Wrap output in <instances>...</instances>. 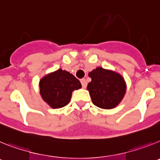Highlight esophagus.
Returning <instances> with one entry per match:
<instances>
[{
	"mask_svg": "<svg viewBox=\"0 0 160 160\" xmlns=\"http://www.w3.org/2000/svg\"><path fill=\"white\" fill-rule=\"evenodd\" d=\"M81 83H82V88H86L87 86V82L86 81V79L82 78L81 79Z\"/></svg>",
	"mask_w": 160,
	"mask_h": 160,
	"instance_id": "1",
	"label": "esophagus"
}]
</instances>
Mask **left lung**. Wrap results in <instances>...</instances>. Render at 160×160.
<instances>
[{"label":"left lung","instance_id":"left-lung-1","mask_svg":"<svg viewBox=\"0 0 160 160\" xmlns=\"http://www.w3.org/2000/svg\"><path fill=\"white\" fill-rule=\"evenodd\" d=\"M91 82L87 86V90L92 102L102 109L116 107L122 101L126 93L125 80L121 74L97 67L89 73Z\"/></svg>","mask_w":160,"mask_h":160}]
</instances>
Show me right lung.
I'll list each match as a JSON object with an SVG mask.
<instances>
[{"label":"right lung","mask_w":160,"mask_h":160,"mask_svg":"<svg viewBox=\"0 0 160 160\" xmlns=\"http://www.w3.org/2000/svg\"><path fill=\"white\" fill-rule=\"evenodd\" d=\"M40 94L49 107L58 109L70 102L72 92L82 85L73 74L62 69L42 78L39 82Z\"/></svg>","instance_id":"add662e5"}]
</instances>
